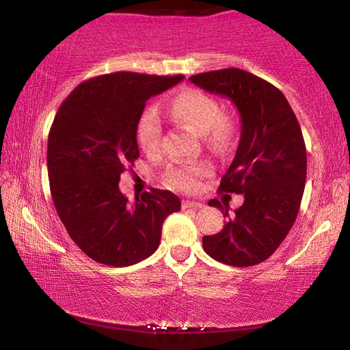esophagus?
<instances>
[{
	"mask_svg": "<svg viewBox=\"0 0 350 350\" xmlns=\"http://www.w3.org/2000/svg\"><path fill=\"white\" fill-rule=\"evenodd\" d=\"M202 202H198V200H183V208H200L202 207Z\"/></svg>",
	"mask_w": 350,
	"mask_h": 350,
	"instance_id": "34e87169",
	"label": "esophagus"
}]
</instances>
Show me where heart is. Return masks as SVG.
I'll list each match as a JSON object with an SVG mask.
<instances>
[{
	"instance_id": "heart-1",
	"label": "heart",
	"mask_w": 350,
	"mask_h": 350,
	"mask_svg": "<svg viewBox=\"0 0 350 350\" xmlns=\"http://www.w3.org/2000/svg\"><path fill=\"white\" fill-rule=\"evenodd\" d=\"M170 116L176 124L188 129L213 148H224L232 140L234 127L231 119L221 114L213 97L199 89H185L170 102ZM162 124L154 108L146 109L137 126V143L145 152H156L161 145ZM210 174L205 162L174 165L167 170L165 183L178 191H193L200 180Z\"/></svg>"
}]
</instances>
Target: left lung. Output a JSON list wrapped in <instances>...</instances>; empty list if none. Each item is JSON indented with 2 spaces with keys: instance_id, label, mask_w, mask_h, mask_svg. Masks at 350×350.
<instances>
[{
  "instance_id": "1",
  "label": "left lung",
  "mask_w": 350,
  "mask_h": 350,
  "mask_svg": "<svg viewBox=\"0 0 350 350\" xmlns=\"http://www.w3.org/2000/svg\"><path fill=\"white\" fill-rule=\"evenodd\" d=\"M189 81L229 98L241 114V140L218 189L243 194V204L231 215L228 202L210 200L228 221L218 234L204 236V250L223 265H258L279 248L298 217L308 169L298 119L275 85L248 71H207Z\"/></svg>"
}]
</instances>
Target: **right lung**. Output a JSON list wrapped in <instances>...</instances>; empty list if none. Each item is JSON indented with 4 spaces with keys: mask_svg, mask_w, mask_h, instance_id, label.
<instances>
[{
    "mask_svg": "<svg viewBox=\"0 0 350 350\" xmlns=\"http://www.w3.org/2000/svg\"><path fill=\"white\" fill-rule=\"evenodd\" d=\"M183 78L97 76L79 84L55 114L47 140L52 200L70 237L94 261L121 267L151 256L164 219L181 208L180 199L162 189L131 204L119 180L140 156L137 126L146 102Z\"/></svg>",
    "mask_w": 350,
    "mask_h": 350,
    "instance_id": "right-lung-1",
    "label": "right lung"
}]
</instances>
